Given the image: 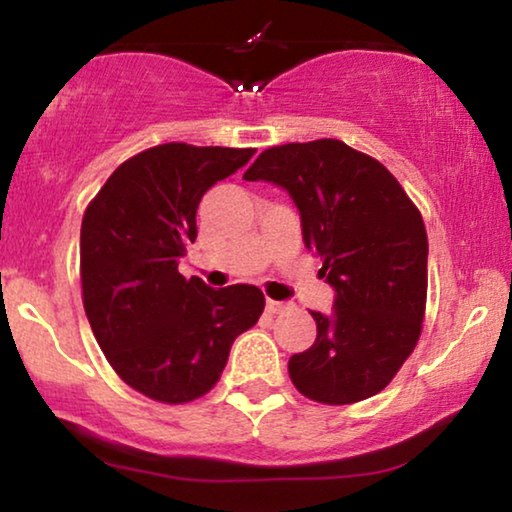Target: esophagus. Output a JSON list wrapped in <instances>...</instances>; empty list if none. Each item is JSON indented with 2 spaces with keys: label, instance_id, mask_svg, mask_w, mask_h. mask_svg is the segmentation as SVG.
I'll use <instances>...</instances> for the list:
<instances>
[{
  "label": "esophagus",
  "instance_id": "1",
  "mask_svg": "<svg viewBox=\"0 0 512 512\" xmlns=\"http://www.w3.org/2000/svg\"><path fill=\"white\" fill-rule=\"evenodd\" d=\"M286 303H279V300H272V298H268L265 300V310H268L270 314H279V312H284L286 310Z\"/></svg>",
  "mask_w": 512,
  "mask_h": 512
}]
</instances>
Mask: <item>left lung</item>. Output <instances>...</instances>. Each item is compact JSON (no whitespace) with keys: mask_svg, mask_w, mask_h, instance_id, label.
I'll return each instance as SVG.
<instances>
[{"mask_svg":"<svg viewBox=\"0 0 512 512\" xmlns=\"http://www.w3.org/2000/svg\"><path fill=\"white\" fill-rule=\"evenodd\" d=\"M244 179L289 191L338 293L331 317L312 312L314 345L289 359L293 387L324 405L380 394L422 333L429 240L417 205L380 160L340 139L272 146Z\"/></svg>","mask_w":512,"mask_h":512,"instance_id":"1","label":"left lung"}]
</instances>
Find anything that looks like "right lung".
Returning <instances> with one entry per match:
<instances>
[{
	"label": "right lung",
	"instance_id": "1",
	"mask_svg": "<svg viewBox=\"0 0 512 512\" xmlns=\"http://www.w3.org/2000/svg\"><path fill=\"white\" fill-rule=\"evenodd\" d=\"M256 149L167 142L132 156L104 181L81 221V296L116 375L158 403L181 405L219 382L235 338L258 321V286L209 289L179 258L216 181Z\"/></svg>",
	"mask_w": 512,
	"mask_h": 512
}]
</instances>
